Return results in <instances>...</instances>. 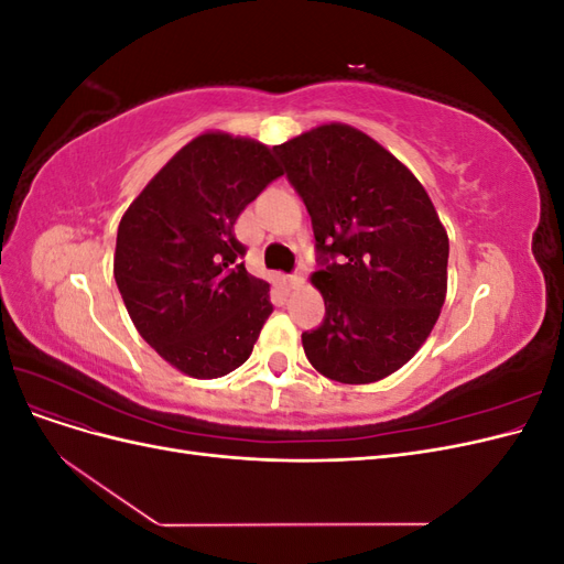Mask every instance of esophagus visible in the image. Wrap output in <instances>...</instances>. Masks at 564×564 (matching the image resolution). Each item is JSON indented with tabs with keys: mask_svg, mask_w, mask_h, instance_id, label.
I'll list each match as a JSON object with an SVG mask.
<instances>
[{
	"mask_svg": "<svg viewBox=\"0 0 564 564\" xmlns=\"http://www.w3.org/2000/svg\"><path fill=\"white\" fill-rule=\"evenodd\" d=\"M289 286L292 289L303 286V272H294V275H289Z\"/></svg>",
	"mask_w": 564,
	"mask_h": 564,
	"instance_id": "1",
	"label": "esophagus"
}]
</instances>
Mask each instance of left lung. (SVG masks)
Here are the masks:
<instances>
[{"label": "left lung", "mask_w": 564, "mask_h": 564, "mask_svg": "<svg viewBox=\"0 0 564 564\" xmlns=\"http://www.w3.org/2000/svg\"><path fill=\"white\" fill-rule=\"evenodd\" d=\"M313 220L324 322L301 336L338 383H373L431 336L447 296L449 237L409 169L379 141L329 122L272 148Z\"/></svg>", "instance_id": "obj_1"}]
</instances>
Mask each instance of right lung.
Here are the masks:
<instances>
[{
  "mask_svg": "<svg viewBox=\"0 0 564 564\" xmlns=\"http://www.w3.org/2000/svg\"><path fill=\"white\" fill-rule=\"evenodd\" d=\"M282 166L261 141L204 131L124 212L115 282L133 327L178 371L218 379L245 365L272 313L270 284L240 263L235 224Z\"/></svg>",
  "mask_w": 564,
  "mask_h": 564,
  "instance_id": "add662e5",
  "label": "right lung"
}]
</instances>
